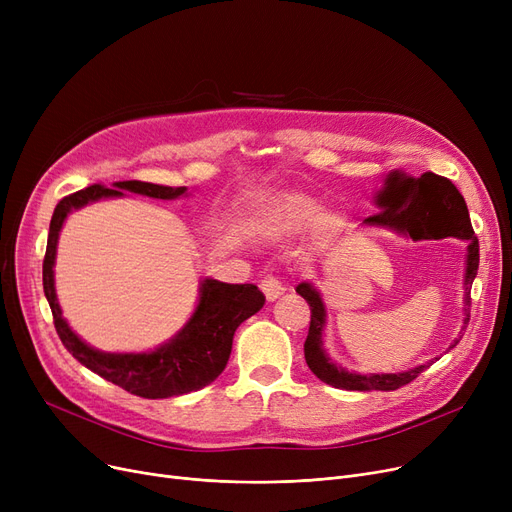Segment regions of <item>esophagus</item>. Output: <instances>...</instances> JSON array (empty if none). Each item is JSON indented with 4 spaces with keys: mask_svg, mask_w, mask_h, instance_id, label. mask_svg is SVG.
<instances>
[{
    "mask_svg": "<svg viewBox=\"0 0 512 512\" xmlns=\"http://www.w3.org/2000/svg\"><path fill=\"white\" fill-rule=\"evenodd\" d=\"M261 290H263V294L267 297V301H276L280 294L286 290V286H284V282L282 280H278L276 276H265L263 280H261Z\"/></svg>",
    "mask_w": 512,
    "mask_h": 512,
    "instance_id": "1",
    "label": "esophagus"
}]
</instances>
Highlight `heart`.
I'll use <instances>...</instances> for the list:
<instances>
[{"label": "heart", "mask_w": 512, "mask_h": 512, "mask_svg": "<svg viewBox=\"0 0 512 512\" xmlns=\"http://www.w3.org/2000/svg\"><path fill=\"white\" fill-rule=\"evenodd\" d=\"M321 213V203L309 195L301 193H280L265 201L263 224L278 236L299 234L311 228ZM342 220L336 213H326L319 220V232L332 236L340 228Z\"/></svg>", "instance_id": "obj_1"}]
</instances>
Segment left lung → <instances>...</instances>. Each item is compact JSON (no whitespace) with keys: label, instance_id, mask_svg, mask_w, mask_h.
<instances>
[{"label":"left lung","instance_id":"obj_1","mask_svg":"<svg viewBox=\"0 0 512 512\" xmlns=\"http://www.w3.org/2000/svg\"><path fill=\"white\" fill-rule=\"evenodd\" d=\"M378 205L382 207L380 213L369 215L365 224L371 226H386L398 232H407L413 240L421 238H446V236H459L469 242V255H467V276H465V324H469V307H471V284L477 276L479 265V240L473 232L469 209L459 193L448 178L438 176L434 172H425L419 178H405L398 174L388 176V186L378 195ZM297 292L309 303L311 309V324L309 334L305 340V361L309 369L317 375L321 382H326L340 390H398L402 386L411 384L421 371H425L432 363L419 365L411 371L402 373H371L359 375L348 373L336 363L321 348V332L326 324V309L319 299V292L303 282L297 286ZM454 344L450 348L456 346Z\"/></svg>","mask_w":512,"mask_h":512}]
</instances>
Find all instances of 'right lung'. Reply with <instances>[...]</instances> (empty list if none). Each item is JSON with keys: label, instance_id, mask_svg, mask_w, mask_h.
Returning a JSON list of instances; mask_svg holds the SVG:
<instances>
[{"label": "right lung", "instance_id": "right-lung-1", "mask_svg": "<svg viewBox=\"0 0 512 512\" xmlns=\"http://www.w3.org/2000/svg\"><path fill=\"white\" fill-rule=\"evenodd\" d=\"M122 191L147 195L153 199H176L186 186H161L141 180L114 182V188L91 184L83 191L64 197L51 215L47 249L43 259V290L51 307L53 326L68 348V353L103 380L124 388L141 398H170L201 390L224 371L236 328L255 315L263 303V292L255 284H224L218 280L201 282V299L191 321L168 344L153 353L112 355L99 353L80 340L66 319L53 288V261H56L58 236L66 215L101 197H122Z\"/></svg>", "mask_w": 512, "mask_h": 512}]
</instances>
